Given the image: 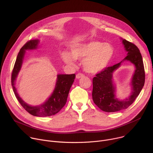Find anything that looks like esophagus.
Segmentation results:
<instances>
[{
    "label": "esophagus",
    "instance_id": "1",
    "mask_svg": "<svg viewBox=\"0 0 153 153\" xmlns=\"http://www.w3.org/2000/svg\"><path fill=\"white\" fill-rule=\"evenodd\" d=\"M84 77V75L82 73H78L77 75H76V78L77 79H80V78H82Z\"/></svg>",
    "mask_w": 153,
    "mask_h": 153
}]
</instances>
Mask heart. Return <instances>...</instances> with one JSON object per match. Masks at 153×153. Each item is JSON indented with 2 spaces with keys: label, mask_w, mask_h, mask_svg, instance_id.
I'll return each instance as SVG.
<instances>
[{
  "label": "heart",
  "mask_w": 153,
  "mask_h": 153,
  "mask_svg": "<svg viewBox=\"0 0 153 153\" xmlns=\"http://www.w3.org/2000/svg\"><path fill=\"white\" fill-rule=\"evenodd\" d=\"M71 51V53H62L64 62L73 65L76 59H83L84 70L91 74L100 73L106 68L114 55V48L111 44L95 40L74 44Z\"/></svg>",
  "instance_id": "b5f03b06"
}]
</instances>
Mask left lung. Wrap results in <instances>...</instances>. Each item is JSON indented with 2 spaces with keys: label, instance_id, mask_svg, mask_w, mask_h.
<instances>
[{
  "label": "left lung",
  "instance_id": "8db88e82",
  "mask_svg": "<svg viewBox=\"0 0 153 153\" xmlns=\"http://www.w3.org/2000/svg\"><path fill=\"white\" fill-rule=\"evenodd\" d=\"M122 40L125 50L127 52V56L124 60L130 61L135 67L131 82L132 91L128 98L119 100L116 97V87L113 84V74L114 71L120 66L122 62L105 68L96 74L93 79L94 102L100 109L107 113L127 109L134 103L145 84V68L140 50L135 44L126 39H122Z\"/></svg>",
  "mask_w": 153,
  "mask_h": 153
}]
</instances>
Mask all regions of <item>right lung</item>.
Here are the masks:
<instances>
[{"label":"right lung","mask_w":153,"mask_h":153,"mask_svg":"<svg viewBox=\"0 0 153 153\" xmlns=\"http://www.w3.org/2000/svg\"><path fill=\"white\" fill-rule=\"evenodd\" d=\"M39 40H30L20 49L16 57V62L12 74V85L14 94L18 101L23 108L29 114L37 117H47L55 115L65 105L69 91L74 82L76 77L73 74H58L56 85L52 94L45 102L39 106H30L26 103L19 96L15 88V80L21 69L25 51L26 50H34L37 48Z\"/></svg>","instance_id":"add662e5"}]
</instances>
